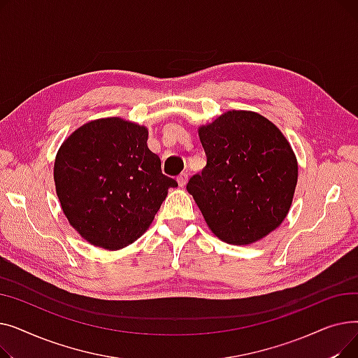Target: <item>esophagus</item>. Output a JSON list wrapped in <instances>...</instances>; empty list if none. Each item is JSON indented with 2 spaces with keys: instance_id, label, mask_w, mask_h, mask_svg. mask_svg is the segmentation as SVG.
<instances>
[{
  "instance_id": "esophagus-1",
  "label": "esophagus",
  "mask_w": 358,
  "mask_h": 358,
  "mask_svg": "<svg viewBox=\"0 0 358 358\" xmlns=\"http://www.w3.org/2000/svg\"><path fill=\"white\" fill-rule=\"evenodd\" d=\"M177 181L180 184V187H184L187 184V181H189V174L187 173H181L178 177H177Z\"/></svg>"
}]
</instances>
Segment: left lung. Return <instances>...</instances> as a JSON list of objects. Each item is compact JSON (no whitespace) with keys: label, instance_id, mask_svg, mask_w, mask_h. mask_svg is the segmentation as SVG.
<instances>
[{"label":"left lung","instance_id":"left-lung-1","mask_svg":"<svg viewBox=\"0 0 358 358\" xmlns=\"http://www.w3.org/2000/svg\"><path fill=\"white\" fill-rule=\"evenodd\" d=\"M208 164L187 184L223 242L250 245L278 228L290 210L297 159L280 129L254 111L232 110L199 127Z\"/></svg>","mask_w":358,"mask_h":358}]
</instances>
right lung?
Returning <instances> with one entry per match:
<instances>
[{"mask_svg":"<svg viewBox=\"0 0 358 358\" xmlns=\"http://www.w3.org/2000/svg\"><path fill=\"white\" fill-rule=\"evenodd\" d=\"M148 129L120 117L92 120L61 145L53 180L62 210L87 242L108 251L134 243L152 223L168 189Z\"/></svg>","mask_w":358,"mask_h":358,"instance_id":"1","label":"right lung"}]
</instances>
